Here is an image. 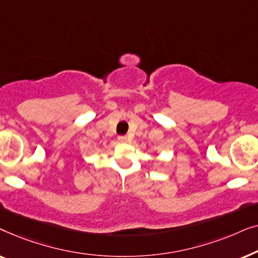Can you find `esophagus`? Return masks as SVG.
<instances>
[{
    "label": "esophagus",
    "instance_id": "obj_1",
    "mask_svg": "<svg viewBox=\"0 0 258 258\" xmlns=\"http://www.w3.org/2000/svg\"><path fill=\"white\" fill-rule=\"evenodd\" d=\"M117 140H118L119 143H126V142H128V139H126V136H118Z\"/></svg>",
    "mask_w": 258,
    "mask_h": 258
}]
</instances>
